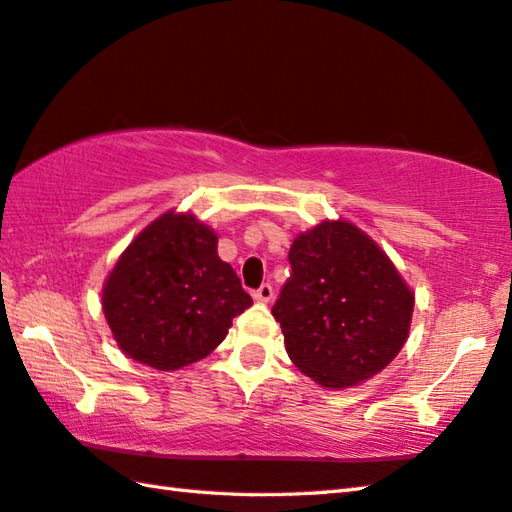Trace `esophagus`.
Returning a JSON list of instances; mask_svg holds the SVG:
<instances>
[{
  "label": "esophagus",
  "mask_w": 512,
  "mask_h": 512,
  "mask_svg": "<svg viewBox=\"0 0 512 512\" xmlns=\"http://www.w3.org/2000/svg\"><path fill=\"white\" fill-rule=\"evenodd\" d=\"M273 286H270V284H262V286H259L257 290H255V293H253V297L257 299V302L259 304H268L270 302V299H273Z\"/></svg>",
  "instance_id": "34e87169"
}]
</instances>
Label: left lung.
<instances>
[{
  "label": "left lung",
  "instance_id": "obj_1",
  "mask_svg": "<svg viewBox=\"0 0 512 512\" xmlns=\"http://www.w3.org/2000/svg\"><path fill=\"white\" fill-rule=\"evenodd\" d=\"M290 273L273 317L286 353L330 390L353 388L393 362L413 322L415 293L362 228L324 219L290 246Z\"/></svg>",
  "mask_w": 512,
  "mask_h": 512
}]
</instances>
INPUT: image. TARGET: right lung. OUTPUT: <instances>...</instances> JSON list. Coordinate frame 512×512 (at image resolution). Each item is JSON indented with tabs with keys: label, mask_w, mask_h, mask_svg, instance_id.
<instances>
[{
	"label": "right lung",
	"mask_w": 512,
	"mask_h": 512,
	"mask_svg": "<svg viewBox=\"0 0 512 512\" xmlns=\"http://www.w3.org/2000/svg\"><path fill=\"white\" fill-rule=\"evenodd\" d=\"M253 299L217 255V233L193 213L150 222L102 288L106 324L122 353L155 370L184 368L224 342Z\"/></svg>",
	"instance_id": "1"
}]
</instances>
